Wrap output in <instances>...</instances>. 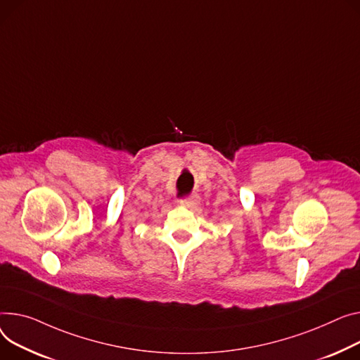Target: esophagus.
<instances>
[{
    "instance_id": "obj_1",
    "label": "esophagus",
    "mask_w": 360,
    "mask_h": 360,
    "mask_svg": "<svg viewBox=\"0 0 360 360\" xmlns=\"http://www.w3.org/2000/svg\"><path fill=\"white\" fill-rule=\"evenodd\" d=\"M182 207L185 208H195L198 205V198L197 197H189V198H184L179 202Z\"/></svg>"
}]
</instances>
